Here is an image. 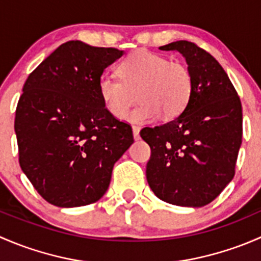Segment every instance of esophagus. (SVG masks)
Listing matches in <instances>:
<instances>
[{
  "instance_id": "esophagus-1",
  "label": "esophagus",
  "mask_w": 261,
  "mask_h": 261,
  "mask_svg": "<svg viewBox=\"0 0 261 261\" xmlns=\"http://www.w3.org/2000/svg\"><path fill=\"white\" fill-rule=\"evenodd\" d=\"M133 134L134 139H135V140H139V139H140V127H139V126H133Z\"/></svg>"
}]
</instances>
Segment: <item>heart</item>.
Here are the masks:
<instances>
[{
  "label": "heart",
  "instance_id": "1",
  "mask_svg": "<svg viewBox=\"0 0 261 261\" xmlns=\"http://www.w3.org/2000/svg\"><path fill=\"white\" fill-rule=\"evenodd\" d=\"M120 78L102 74L98 78V93L107 111L122 118L128 111L135 94L141 102L126 118L144 123L178 117L188 106L193 91V78L188 68L179 62L145 49L131 53L118 65Z\"/></svg>",
  "mask_w": 261,
  "mask_h": 261
}]
</instances>
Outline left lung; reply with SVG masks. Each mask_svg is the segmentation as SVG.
<instances>
[{
	"mask_svg": "<svg viewBox=\"0 0 261 261\" xmlns=\"http://www.w3.org/2000/svg\"><path fill=\"white\" fill-rule=\"evenodd\" d=\"M159 49L177 50L186 58L193 91L178 117L140 131L151 149L147 183L168 203L206 206L235 175L243 141L240 98L220 63L206 50L186 40Z\"/></svg>",
	"mask_w": 261,
	"mask_h": 261,
	"instance_id": "8db88e82",
	"label": "left lung"
}]
</instances>
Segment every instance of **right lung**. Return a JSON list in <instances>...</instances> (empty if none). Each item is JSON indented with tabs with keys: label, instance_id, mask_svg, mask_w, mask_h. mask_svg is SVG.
<instances>
[{
	"label": "right lung",
	"instance_id": "1",
	"mask_svg": "<svg viewBox=\"0 0 261 261\" xmlns=\"http://www.w3.org/2000/svg\"><path fill=\"white\" fill-rule=\"evenodd\" d=\"M122 55L115 48L68 41L23 84L15 117L18 162L54 206L98 201L115 163L134 143L131 126L110 114L98 93V78Z\"/></svg>",
	"mask_w": 261,
	"mask_h": 261
}]
</instances>
